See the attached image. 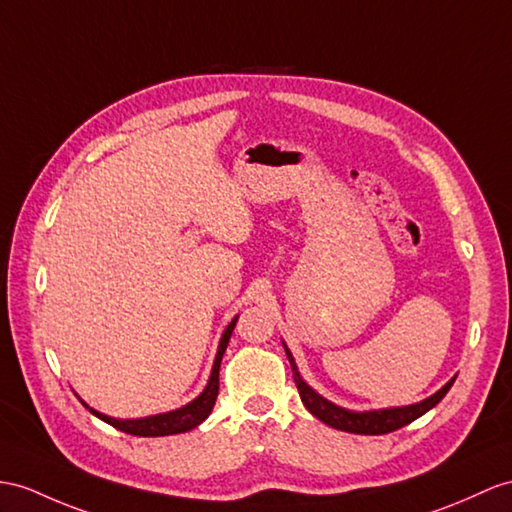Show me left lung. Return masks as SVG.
<instances>
[{
	"label": "left lung",
	"instance_id": "8db88e82",
	"mask_svg": "<svg viewBox=\"0 0 512 512\" xmlns=\"http://www.w3.org/2000/svg\"><path fill=\"white\" fill-rule=\"evenodd\" d=\"M286 358L291 363V371H293V380L297 384L299 397H302L304 406L313 413L319 421L326 423L330 428L343 430V432H352V434H389L393 430L404 428L406 423L415 421L417 417L426 415L430 408H434L439 404L445 393L452 389V384L456 378H452L447 382L443 389L436 391L434 395H430L428 400H423L419 404H410V406H397V408H382V410H365V413H354V410H347L336 406L332 402H328L326 397H321L317 391L310 389V386L304 382V378L299 376V369L295 365V358L289 352V347L284 345Z\"/></svg>",
	"mask_w": 512,
	"mask_h": 512
}]
</instances>
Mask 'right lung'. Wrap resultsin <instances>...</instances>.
I'll use <instances>...</instances> for the list:
<instances>
[{"label": "right lung", "instance_id": "obj_1", "mask_svg": "<svg viewBox=\"0 0 512 512\" xmlns=\"http://www.w3.org/2000/svg\"><path fill=\"white\" fill-rule=\"evenodd\" d=\"M236 319H239V317H234L228 323V328L223 330V334H221L219 350H217V356H215V365H213V371H210L206 389L186 406H182L178 410H169V413H162V415L143 417V419H115V417L97 413L95 408L86 406L84 402L82 404L89 408L95 417L110 423L112 428H117V430L126 432V434H134V436H167V434H180V432H189V430L197 428L199 423H202L210 413H213V406H215V400L219 395L221 358H223V352H226V347H228L232 330L236 326Z\"/></svg>", "mask_w": 512, "mask_h": 512}]
</instances>
